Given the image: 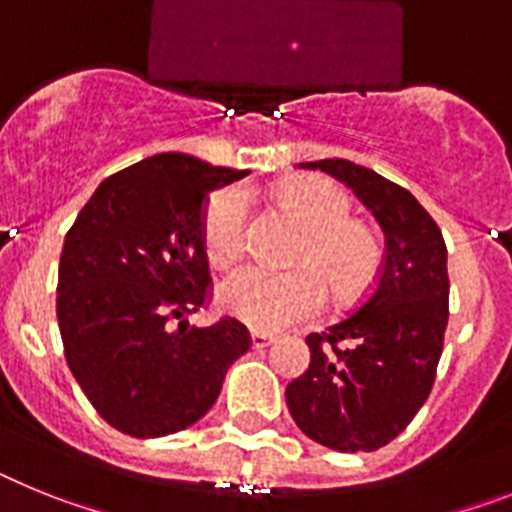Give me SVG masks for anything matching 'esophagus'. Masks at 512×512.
<instances>
[{"instance_id": "obj_1", "label": "esophagus", "mask_w": 512, "mask_h": 512, "mask_svg": "<svg viewBox=\"0 0 512 512\" xmlns=\"http://www.w3.org/2000/svg\"><path fill=\"white\" fill-rule=\"evenodd\" d=\"M252 348L255 350H262V348H268V345H273L275 342V337L270 335V332H252Z\"/></svg>"}]
</instances>
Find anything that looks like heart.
<instances>
[{
  "label": "heart",
  "mask_w": 512,
  "mask_h": 512,
  "mask_svg": "<svg viewBox=\"0 0 512 512\" xmlns=\"http://www.w3.org/2000/svg\"><path fill=\"white\" fill-rule=\"evenodd\" d=\"M278 201L306 229L296 270L262 265L237 270L219 288V306L252 330L278 332L317 317L332 286L340 301L366 291L381 262L379 242L361 221L350 219V198L322 177H296L278 190ZM250 198L239 185L211 195L203 206L201 244L213 268H229L247 247Z\"/></svg>",
  "instance_id": "b5f03b06"
}]
</instances>
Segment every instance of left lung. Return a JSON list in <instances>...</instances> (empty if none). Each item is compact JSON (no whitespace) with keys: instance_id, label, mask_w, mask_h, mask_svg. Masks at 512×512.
I'll return each instance as SVG.
<instances>
[{"instance_id":"obj_1","label":"left lung","mask_w":512,"mask_h":512,"mask_svg":"<svg viewBox=\"0 0 512 512\" xmlns=\"http://www.w3.org/2000/svg\"><path fill=\"white\" fill-rule=\"evenodd\" d=\"M345 182L384 229L376 286L353 314L311 332V363L286 386L291 417L335 451H376L394 441L428 399L448 324L446 242L410 190L379 172L319 159L299 164Z\"/></svg>"}]
</instances>
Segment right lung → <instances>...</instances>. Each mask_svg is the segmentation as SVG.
I'll return each instance as SVG.
<instances>
[{"mask_svg": "<svg viewBox=\"0 0 512 512\" xmlns=\"http://www.w3.org/2000/svg\"><path fill=\"white\" fill-rule=\"evenodd\" d=\"M244 175L190 154H154L102 180L66 231L56 296L66 363L121 433L159 438L198 422L250 350L237 319H185L211 299L201 244L208 193Z\"/></svg>", "mask_w": 512, "mask_h": 512, "instance_id": "1", "label": "right lung"}]
</instances>
